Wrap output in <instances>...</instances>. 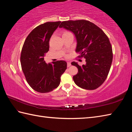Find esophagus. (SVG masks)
<instances>
[{"mask_svg":"<svg viewBox=\"0 0 132 132\" xmlns=\"http://www.w3.org/2000/svg\"><path fill=\"white\" fill-rule=\"evenodd\" d=\"M67 66H68V67H70L71 66V63L70 62H68L67 63Z\"/></svg>","mask_w":132,"mask_h":132,"instance_id":"34e87169","label":"esophagus"}]
</instances>
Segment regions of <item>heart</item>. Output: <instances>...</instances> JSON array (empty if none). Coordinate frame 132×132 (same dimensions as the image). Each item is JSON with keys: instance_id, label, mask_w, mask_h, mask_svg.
Instances as JSON below:
<instances>
[{"instance_id": "heart-1", "label": "heart", "mask_w": 132, "mask_h": 132, "mask_svg": "<svg viewBox=\"0 0 132 132\" xmlns=\"http://www.w3.org/2000/svg\"><path fill=\"white\" fill-rule=\"evenodd\" d=\"M70 33V32H68V31H64V32L62 33V36L65 35H66V34H68V33Z\"/></svg>"}]
</instances>
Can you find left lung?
<instances>
[{
    "mask_svg": "<svg viewBox=\"0 0 132 132\" xmlns=\"http://www.w3.org/2000/svg\"><path fill=\"white\" fill-rule=\"evenodd\" d=\"M74 33L77 41L75 52L78 58H86V64L79 66L72 62L78 69L73 76L79 87L92 90L99 87L107 78L113 59L112 46L108 36L96 25L85 20L64 21L59 27Z\"/></svg>",
    "mask_w": 132,
    "mask_h": 132,
    "instance_id": "left-lung-1",
    "label": "left lung"
}]
</instances>
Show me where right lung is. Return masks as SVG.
Returning <instances> with one entry per match:
<instances>
[{"mask_svg": "<svg viewBox=\"0 0 132 132\" xmlns=\"http://www.w3.org/2000/svg\"><path fill=\"white\" fill-rule=\"evenodd\" d=\"M61 23L47 22L36 27L27 36L22 47V70L29 85L41 93H46L58 87L61 75L67 69L64 61L47 64L44 58L49 51L50 38Z\"/></svg>", "mask_w": 132, "mask_h": 132, "instance_id": "right-lung-1", "label": "right lung"}]
</instances>
